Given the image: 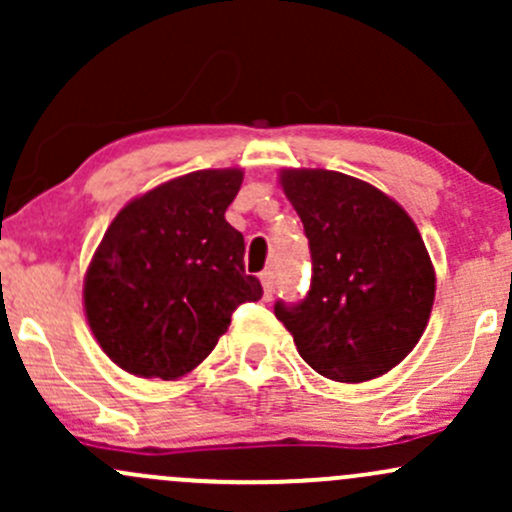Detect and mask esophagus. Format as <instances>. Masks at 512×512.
Wrapping results in <instances>:
<instances>
[{
	"label": "esophagus",
	"mask_w": 512,
	"mask_h": 512,
	"mask_svg": "<svg viewBox=\"0 0 512 512\" xmlns=\"http://www.w3.org/2000/svg\"><path fill=\"white\" fill-rule=\"evenodd\" d=\"M261 283H263V295H266V298H273V293H276V273L263 271Z\"/></svg>",
	"instance_id": "obj_1"
}]
</instances>
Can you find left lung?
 I'll return each mask as SVG.
<instances>
[{
	"instance_id": "1",
	"label": "left lung",
	"mask_w": 512,
	"mask_h": 512,
	"mask_svg": "<svg viewBox=\"0 0 512 512\" xmlns=\"http://www.w3.org/2000/svg\"><path fill=\"white\" fill-rule=\"evenodd\" d=\"M280 185L310 241L312 280L300 302H276V317L320 376H383L420 342L432 312L434 268L415 222L337 170H283Z\"/></svg>"
}]
</instances>
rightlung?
Returning <instances> with one entry per match:
<instances>
[{
    "mask_svg": "<svg viewBox=\"0 0 512 512\" xmlns=\"http://www.w3.org/2000/svg\"><path fill=\"white\" fill-rule=\"evenodd\" d=\"M239 168L195 170L136 197L104 232L85 276V312L104 354L141 378L185 376L232 312L261 300L244 236L224 219Z\"/></svg>",
    "mask_w": 512,
    "mask_h": 512,
    "instance_id": "obj_1",
    "label": "right lung"
}]
</instances>
